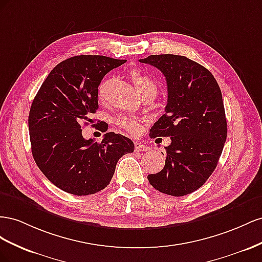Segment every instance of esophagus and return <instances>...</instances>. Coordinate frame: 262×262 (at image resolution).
<instances>
[{
	"mask_svg": "<svg viewBox=\"0 0 262 262\" xmlns=\"http://www.w3.org/2000/svg\"><path fill=\"white\" fill-rule=\"evenodd\" d=\"M134 145H135V150L136 151H147L149 149V147L147 145H145L144 143H139V141H135Z\"/></svg>",
	"mask_w": 262,
	"mask_h": 262,
	"instance_id": "esophagus-1",
	"label": "esophagus"
}]
</instances>
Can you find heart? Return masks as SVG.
I'll return each mask as SVG.
<instances>
[{"label": "heart", "mask_w": 262, "mask_h": 262, "mask_svg": "<svg viewBox=\"0 0 262 262\" xmlns=\"http://www.w3.org/2000/svg\"><path fill=\"white\" fill-rule=\"evenodd\" d=\"M132 80L134 81V84L137 88L139 92H143L144 90L147 89H156L155 82L149 78L147 74H145L143 71L139 70H133L130 72ZM111 80L108 78L103 79L98 86V99L100 101H104L106 98L107 89L110 85ZM116 123L122 127L123 129L128 132L130 134H138L141 128V119L133 116V115H123L117 118Z\"/></svg>", "instance_id": "heart-1"}]
</instances>
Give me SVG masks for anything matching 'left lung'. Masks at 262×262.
Instances as JSON below:
<instances>
[{
    "label": "left lung",
    "instance_id": "left-lung-1",
    "mask_svg": "<svg viewBox=\"0 0 262 262\" xmlns=\"http://www.w3.org/2000/svg\"><path fill=\"white\" fill-rule=\"evenodd\" d=\"M140 62L166 77L168 101L164 113L149 136L170 137L166 164L149 174L156 190L183 196L200 189L213 173L227 137V122L221 89L213 74L184 56L151 55Z\"/></svg>",
    "mask_w": 262,
    "mask_h": 262
}]
</instances>
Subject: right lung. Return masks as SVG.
<instances>
[{"label":"right lung","instance_id":"add662e5","mask_svg":"<svg viewBox=\"0 0 262 262\" xmlns=\"http://www.w3.org/2000/svg\"><path fill=\"white\" fill-rule=\"evenodd\" d=\"M126 60L82 55L57 64L37 92L28 116L32 154L48 180L74 195L94 194L110 184L121 157L134 143L106 133L101 143L84 139L81 125L99 108L98 86L104 76ZM99 129L107 130L101 124Z\"/></svg>","mask_w":262,"mask_h":262}]
</instances>
